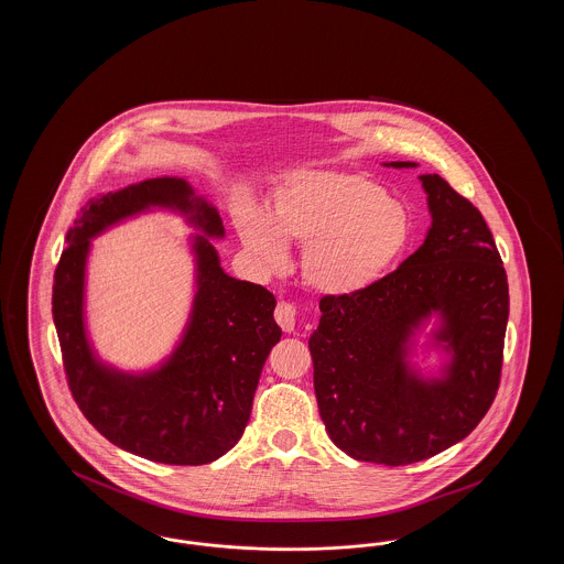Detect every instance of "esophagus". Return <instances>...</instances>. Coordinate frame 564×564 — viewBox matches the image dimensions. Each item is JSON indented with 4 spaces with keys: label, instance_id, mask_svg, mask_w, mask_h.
<instances>
[{
    "label": "esophagus",
    "instance_id": "esophagus-1",
    "mask_svg": "<svg viewBox=\"0 0 564 564\" xmlns=\"http://www.w3.org/2000/svg\"><path fill=\"white\" fill-rule=\"evenodd\" d=\"M274 319L281 325L283 332L292 334L295 329V308L290 302H279L274 308Z\"/></svg>",
    "mask_w": 564,
    "mask_h": 564
}]
</instances>
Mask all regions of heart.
Returning <instances> with one entry per match:
<instances>
[{"instance_id": "heart-1", "label": "heart", "mask_w": 564, "mask_h": 564, "mask_svg": "<svg viewBox=\"0 0 564 564\" xmlns=\"http://www.w3.org/2000/svg\"><path fill=\"white\" fill-rule=\"evenodd\" d=\"M235 224L262 269H283L288 242H300L302 279L336 297L376 285L402 258L412 232L405 207L378 182L336 169L283 175L270 189L267 214L241 207Z\"/></svg>"}]
</instances>
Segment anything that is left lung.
<instances>
[{
    "label": "left lung",
    "instance_id": "1",
    "mask_svg": "<svg viewBox=\"0 0 564 564\" xmlns=\"http://www.w3.org/2000/svg\"><path fill=\"white\" fill-rule=\"evenodd\" d=\"M419 180L431 215L423 245L370 290L325 295L308 338L329 440L357 460L391 467L476 430L499 389L510 317L508 274L482 214L440 175ZM416 354H435L436 364L419 367Z\"/></svg>",
    "mask_w": 564,
    "mask_h": 564
}]
</instances>
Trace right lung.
<instances>
[{
  "label": "right lung",
  "mask_w": 564,
  "mask_h": 564,
  "mask_svg": "<svg viewBox=\"0 0 564 564\" xmlns=\"http://www.w3.org/2000/svg\"><path fill=\"white\" fill-rule=\"evenodd\" d=\"M180 214L195 232L189 319L161 362L122 371L87 332L85 276L91 241L139 214ZM219 212L186 177H148L90 198L67 232L54 272L53 317L72 395L88 423L131 455L164 465H205L226 455L247 427L270 349L281 340L267 288L221 269L214 241Z\"/></svg>",
  "instance_id": "right-lung-1"
}]
</instances>
